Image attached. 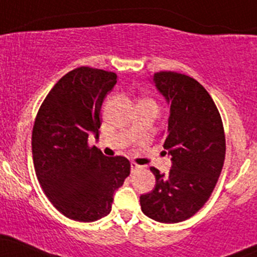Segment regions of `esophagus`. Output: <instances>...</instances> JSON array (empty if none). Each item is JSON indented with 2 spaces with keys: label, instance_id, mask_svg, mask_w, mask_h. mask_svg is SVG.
<instances>
[{
  "label": "esophagus",
  "instance_id": "esophagus-1",
  "mask_svg": "<svg viewBox=\"0 0 257 257\" xmlns=\"http://www.w3.org/2000/svg\"><path fill=\"white\" fill-rule=\"evenodd\" d=\"M143 170V166H140V165H138V163H135V162H133L131 165V171H132V173H137V172H139V171H142Z\"/></svg>",
  "mask_w": 257,
  "mask_h": 257
}]
</instances>
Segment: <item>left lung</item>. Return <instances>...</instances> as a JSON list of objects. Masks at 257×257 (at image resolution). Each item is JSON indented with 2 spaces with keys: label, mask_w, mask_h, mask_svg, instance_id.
Returning <instances> with one entry per match:
<instances>
[{
  "label": "left lung",
  "mask_w": 257,
  "mask_h": 257,
  "mask_svg": "<svg viewBox=\"0 0 257 257\" xmlns=\"http://www.w3.org/2000/svg\"><path fill=\"white\" fill-rule=\"evenodd\" d=\"M154 81L171 105L163 148L172 168L167 174L150 168L156 187L140 196V205L155 221L178 223L195 215L216 187L225 156L223 123L212 97L194 78L159 72Z\"/></svg>",
  "instance_id": "8db88e82"
}]
</instances>
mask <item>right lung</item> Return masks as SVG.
Segmentation results:
<instances>
[{"label": "right lung", "instance_id": "add662e5", "mask_svg": "<svg viewBox=\"0 0 257 257\" xmlns=\"http://www.w3.org/2000/svg\"><path fill=\"white\" fill-rule=\"evenodd\" d=\"M117 74L79 67L57 81L36 114L33 161L45 195L70 219L94 222L111 212L113 193L131 174L123 156L106 157L87 144L98 138L103 98Z\"/></svg>", "mask_w": 257, "mask_h": 257}]
</instances>
